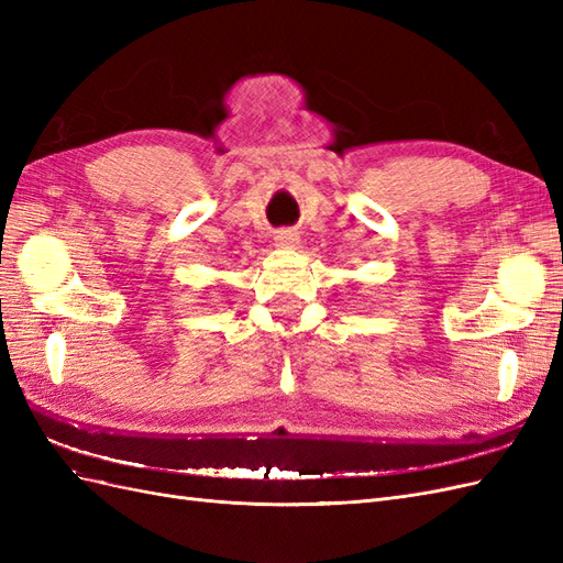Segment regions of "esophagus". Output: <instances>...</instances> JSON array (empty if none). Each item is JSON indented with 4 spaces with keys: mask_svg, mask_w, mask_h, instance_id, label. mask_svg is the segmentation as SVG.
I'll return each mask as SVG.
<instances>
[{
    "mask_svg": "<svg viewBox=\"0 0 563 563\" xmlns=\"http://www.w3.org/2000/svg\"><path fill=\"white\" fill-rule=\"evenodd\" d=\"M298 232L296 230H291V228H284V230H277V234H275V242H277V246H282V249H288V246H296L298 244Z\"/></svg>",
    "mask_w": 563,
    "mask_h": 563,
    "instance_id": "1",
    "label": "esophagus"
}]
</instances>
